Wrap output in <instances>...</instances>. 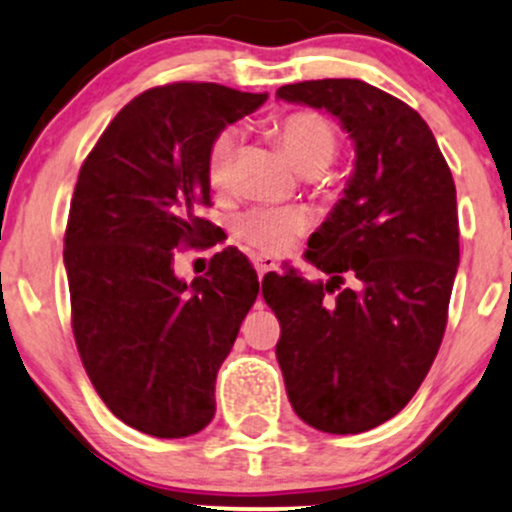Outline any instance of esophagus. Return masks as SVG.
Returning <instances> with one entry per match:
<instances>
[{"label":"esophagus","mask_w":512,"mask_h":512,"mask_svg":"<svg viewBox=\"0 0 512 512\" xmlns=\"http://www.w3.org/2000/svg\"><path fill=\"white\" fill-rule=\"evenodd\" d=\"M276 267V260L274 257H269V255H257L255 257V269H257V276H262L267 274V272H272V269Z\"/></svg>","instance_id":"1"}]
</instances>
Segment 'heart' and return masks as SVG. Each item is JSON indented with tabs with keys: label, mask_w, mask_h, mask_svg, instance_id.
Masks as SVG:
<instances>
[{
	"label": "heart",
	"mask_w": 512,
	"mask_h": 512,
	"mask_svg": "<svg viewBox=\"0 0 512 512\" xmlns=\"http://www.w3.org/2000/svg\"><path fill=\"white\" fill-rule=\"evenodd\" d=\"M274 134L286 156L301 173L315 175L334 161L339 149L337 129L315 110H293L274 120ZM240 134L226 127L211 139L207 149V178L214 190L231 185ZM310 226V214L303 207H252L233 219V236L248 248L269 255H281L303 236Z\"/></svg>",
	"instance_id": "obj_1"
}]
</instances>
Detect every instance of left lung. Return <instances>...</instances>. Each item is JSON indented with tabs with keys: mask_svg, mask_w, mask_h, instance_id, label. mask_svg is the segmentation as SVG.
I'll list each match as a JSON object with an SVG mask.
<instances>
[{
	"mask_svg": "<svg viewBox=\"0 0 512 512\" xmlns=\"http://www.w3.org/2000/svg\"><path fill=\"white\" fill-rule=\"evenodd\" d=\"M276 96L327 110L356 146L354 175L305 250L330 281L293 267L262 279L281 325L276 361L305 424L363 433L407 407L443 342L460 264L455 182L424 117L366 81H301Z\"/></svg>",
	"mask_w": 512,
	"mask_h": 512,
	"instance_id": "left-lung-1",
	"label": "left lung"
}]
</instances>
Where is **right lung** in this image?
<instances>
[{
    "mask_svg": "<svg viewBox=\"0 0 512 512\" xmlns=\"http://www.w3.org/2000/svg\"><path fill=\"white\" fill-rule=\"evenodd\" d=\"M267 93L221 84L156 86L129 101L76 180L64 267L72 330L88 378L120 421L156 438H185L214 419V385L240 322L260 293L236 248L216 252L192 284L175 248H211L207 149Z\"/></svg>",
    "mask_w": 512,
    "mask_h": 512,
    "instance_id": "add662e5",
    "label": "right lung"
}]
</instances>
